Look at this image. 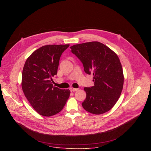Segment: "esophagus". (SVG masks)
Returning a JSON list of instances; mask_svg holds the SVG:
<instances>
[{
  "mask_svg": "<svg viewBox=\"0 0 151 151\" xmlns=\"http://www.w3.org/2000/svg\"><path fill=\"white\" fill-rule=\"evenodd\" d=\"M77 90H78V89H77V88H72V87L70 88V91L75 92V91H76Z\"/></svg>",
  "mask_w": 151,
  "mask_h": 151,
  "instance_id": "esophagus-1",
  "label": "esophagus"
}]
</instances>
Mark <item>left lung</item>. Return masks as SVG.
I'll return each mask as SVG.
<instances>
[{"mask_svg":"<svg viewBox=\"0 0 151 151\" xmlns=\"http://www.w3.org/2000/svg\"><path fill=\"white\" fill-rule=\"evenodd\" d=\"M71 52L82 63L86 73L93 74L94 86L85 87L82 103L87 112L100 115L111 110L119 98L124 84L120 60L112 50L99 42L74 45Z\"/></svg>","mask_w":151,"mask_h":151,"instance_id":"8db88e82","label":"left lung"}]
</instances>
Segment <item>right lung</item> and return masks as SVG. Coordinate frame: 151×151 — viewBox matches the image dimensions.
<instances>
[{
  "instance_id": "obj_1",
  "label": "right lung",
  "mask_w": 151,
  "mask_h": 151,
  "mask_svg": "<svg viewBox=\"0 0 151 151\" xmlns=\"http://www.w3.org/2000/svg\"><path fill=\"white\" fill-rule=\"evenodd\" d=\"M69 45H48L35 51L27 59L23 70L21 86L33 109L40 115L59 113L69 97V90L53 86L51 80L57 73L62 53Z\"/></svg>"
}]
</instances>
